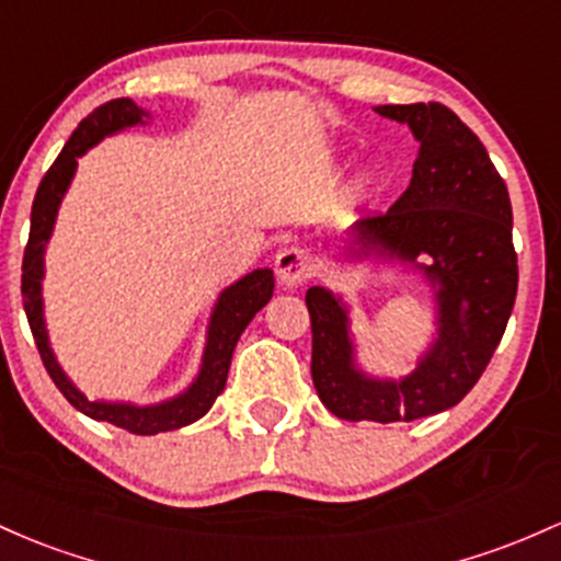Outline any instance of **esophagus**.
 Listing matches in <instances>:
<instances>
[{
	"label": "esophagus",
	"mask_w": 561,
	"mask_h": 561,
	"mask_svg": "<svg viewBox=\"0 0 561 561\" xmlns=\"http://www.w3.org/2000/svg\"><path fill=\"white\" fill-rule=\"evenodd\" d=\"M275 273H278V280L283 288H297L310 278V262H307V254L299 245H286V249L278 251L275 256Z\"/></svg>",
	"instance_id": "34e87169"
}]
</instances>
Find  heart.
I'll list each match as a JSON object with an SVG mask.
<instances>
[{"label":"heart","mask_w":561,"mask_h":561,"mask_svg":"<svg viewBox=\"0 0 561 561\" xmlns=\"http://www.w3.org/2000/svg\"><path fill=\"white\" fill-rule=\"evenodd\" d=\"M369 184H371V171H360L358 179H355V186H358V190H366Z\"/></svg>","instance_id":"obj_1"}]
</instances>
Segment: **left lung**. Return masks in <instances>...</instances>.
Instances as JSON below:
<instances>
[{"mask_svg":"<svg viewBox=\"0 0 561 561\" xmlns=\"http://www.w3.org/2000/svg\"><path fill=\"white\" fill-rule=\"evenodd\" d=\"M377 114L409 125L417 160L407 192L385 214L355 221L347 262L417 270L433 288L436 334L403 377H371L355 360L351 307L331 288H307L312 385L342 420L412 423L451 409L479 382L516 302L511 201L484 144L442 104H388Z\"/></svg>","mask_w":561,"mask_h":561,"instance_id":"obj_1","label":"left lung"}]
</instances>
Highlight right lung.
I'll return each mask as SVG.
<instances>
[{"label":"right lung","instance_id":"obj_1","mask_svg":"<svg viewBox=\"0 0 561 561\" xmlns=\"http://www.w3.org/2000/svg\"><path fill=\"white\" fill-rule=\"evenodd\" d=\"M152 114L141 106L134 104L130 99H114L106 101L104 106L93 110L77 125L66 147L61 149L50 171L39 182L37 197L32 206V230H28V243L23 251V275H21V294H23V310H26L28 327H32L34 342L42 355L47 375H50L56 388L66 396V401L77 409V412L88 414V417L101 420V423H112L125 431L136 433V436H154V433L176 431V427L192 425L201 420L203 414L214 407L216 396L225 390L227 371L232 364V351L238 345L240 334L251 323V318L270 302L275 288L273 270L262 267L254 273L243 275L227 286L216 299L214 312L208 321L206 334V351H203L201 371L192 379V385L182 390L173 399L160 403H147L138 407L130 401H90L58 364L56 353L50 347V336H47L45 323V299H42V278H45V251L50 243L53 227H56L58 208H61L66 190H69L71 179L77 173V160L93 149L95 144L104 141L106 136L119 134L134 125H147Z\"/></svg>","mask_w":561,"mask_h":561}]
</instances>
